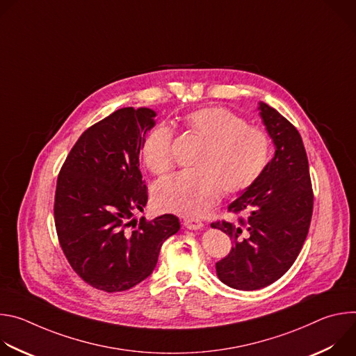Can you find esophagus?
I'll list each match as a JSON object with an SVG mask.
<instances>
[{
    "label": "esophagus",
    "instance_id": "34e87169",
    "mask_svg": "<svg viewBox=\"0 0 356 356\" xmlns=\"http://www.w3.org/2000/svg\"><path fill=\"white\" fill-rule=\"evenodd\" d=\"M183 225L187 229H198V228L202 227V222L200 220H197V218H184Z\"/></svg>",
    "mask_w": 356,
    "mask_h": 356
}]
</instances>
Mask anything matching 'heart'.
Segmentation results:
<instances>
[{
    "label": "heart",
    "instance_id": "heart-1",
    "mask_svg": "<svg viewBox=\"0 0 356 356\" xmlns=\"http://www.w3.org/2000/svg\"><path fill=\"white\" fill-rule=\"evenodd\" d=\"M187 131L204 139L193 161L194 169L179 172L155 190L159 210L193 217L210 210L220 198L238 194L255 183L268 166L270 139L231 110L207 107L183 118ZM173 132L166 125L152 131L142 145V161L155 175L173 166Z\"/></svg>",
    "mask_w": 356,
    "mask_h": 356
}]
</instances>
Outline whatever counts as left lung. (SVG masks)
Here are the masks:
<instances>
[{"instance_id": "1", "label": "left lung", "mask_w": 356, "mask_h": 356, "mask_svg": "<svg viewBox=\"0 0 356 356\" xmlns=\"http://www.w3.org/2000/svg\"><path fill=\"white\" fill-rule=\"evenodd\" d=\"M261 117L276 146L261 177L228 206L243 214L236 222L211 224L232 239L216 264L218 279L238 290H258L279 280L294 264L307 238L314 194L306 149L296 127L259 103Z\"/></svg>"}]
</instances>
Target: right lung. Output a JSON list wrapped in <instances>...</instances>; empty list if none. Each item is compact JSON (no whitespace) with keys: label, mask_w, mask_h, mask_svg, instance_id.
<instances>
[{"label":"right lung","mask_w":356,"mask_h":356,"mask_svg":"<svg viewBox=\"0 0 356 356\" xmlns=\"http://www.w3.org/2000/svg\"><path fill=\"white\" fill-rule=\"evenodd\" d=\"M155 111L125 107L87 128L59 172L55 225L72 269L97 290H128L154 272L162 243L180 229L165 214L136 221L147 188L139 170Z\"/></svg>","instance_id":"add662e5"}]
</instances>
